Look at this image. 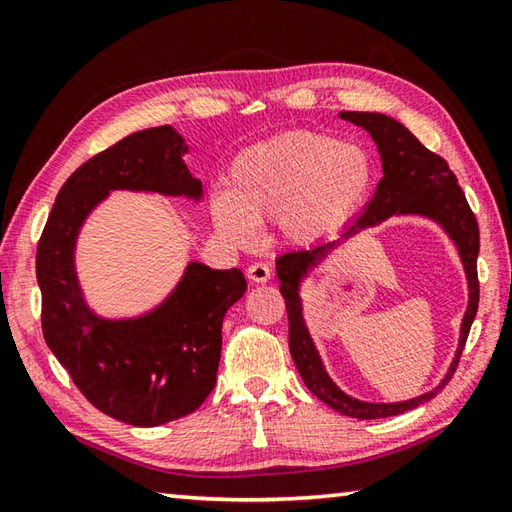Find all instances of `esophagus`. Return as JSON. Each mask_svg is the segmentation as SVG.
I'll list each match as a JSON object with an SVG mask.
<instances>
[{
    "mask_svg": "<svg viewBox=\"0 0 512 512\" xmlns=\"http://www.w3.org/2000/svg\"><path fill=\"white\" fill-rule=\"evenodd\" d=\"M246 277L250 281H255V284H266V281L270 279V266L262 264V262L250 264L248 270H246Z\"/></svg>",
    "mask_w": 512,
    "mask_h": 512,
    "instance_id": "34e87169",
    "label": "esophagus"
}]
</instances>
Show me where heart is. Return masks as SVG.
<instances>
[{
	"mask_svg": "<svg viewBox=\"0 0 512 512\" xmlns=\"http://www.w3.org/2000/svg\"><path fill=\"white\" fill-rule=\"evenodd\" d=\"M378 180L369 149L321 132H288L246 147L213 195V224L226 242L250 246L275 220L290 244L332 237L363 209Z\"/></svg>",
	"mask_w": 512,
	"mask_h": 512,
	"instance_id": "b5f03b06",
	"label": "heart"
}]
</instances>
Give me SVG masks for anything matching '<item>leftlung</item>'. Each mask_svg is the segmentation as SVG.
<instances>
[{
	"label": "left lung",
	"mask_w": 512,
	"mask_h": 512,
	"mask_svg": "<svg viewBox=\"0 0 512 512\" xmlns=\"http://www.w3.org/2000/svg\"><path fill=\"white\" fill-rule=\"evenodd\" d=\"M339 116L343 121L363 127L374 138L380 151V162H383V178H380L374 198L365 206L363 215H358L339 237L330 239V242H321L308 250H295V253L281 255L277 259V277L279 290L284 295L288 310L290 354L303 383H306L314 396L323 400L334 411L343 413V416L358 420H376L398 416V413L424 405V402H429L451 380L455 367L460 363L471 323L477 314V303H480V281H477L480 228H477L475 215L464 198L458 178L449 169L447 160L424 147L405 125L376 112H341ZM391 214H422L445 228V232L459 246L467 280L470 281V306L467 307L463 320L459 352L454 357L448 376L436 390L402 403H365L347 397L331 383V379L324 372L307 326L302 321L298 286L307 270L316 265L343 238L360 232L363 227L384 221Z\"/></svg>",
	"instance_id": "1"
}]
</instances>
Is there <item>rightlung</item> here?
<instances>
[{
	"mask_svg": "<svg viewBox=\"0 0 512 512\" xmlns=\"http://www.w3.org/2000/svg\"><path fill=\"white\" fill-rule=\"evenodd\" d=\"M169 125L143 129L65 180L37 244L41 328L52 354L92 405L134 427H158L198 409L215 387L226 310L246 292L239 268L191 262L176 290L136 319L92 312L76 279L74 246L85 217L110 191H149L200 200L202 182Z\"/></svg>",
	"mask_w": 512,
	"mask_h": 512,
	"instance_id": "obj_1",
	"label": "right lung"
}]
</instances>
